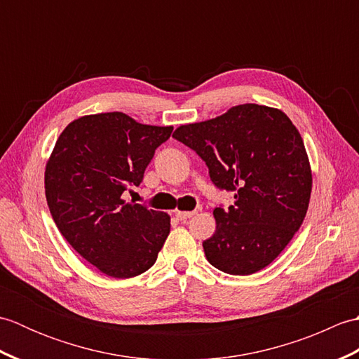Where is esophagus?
Segmentation results:
<instances>
[{
  "label": "esophagus",
  "mask_w": 359,
  "mask_h": 359,
  "mask_svg": "<svg viewBox=\"0 0 359 359\" xmlns=\"http://www.w3.org/2000/svg\"><path fill=\"white\" fill-rule=\"evenodd\" d=\"M197 212V210L194 211H175V217H177L179 220H187L189 217H193Z\"/></svg>",
  "instance_id": "esophagus-1"
}]
</instances>
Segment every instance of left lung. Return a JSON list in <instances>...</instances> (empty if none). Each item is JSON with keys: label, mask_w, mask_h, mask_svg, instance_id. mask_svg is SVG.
I'll return each mask as SVG.
<instances>
[{"label": "left lung", "mask_w": 359, "mask_h": 359, "mask_svg": "<svg viewBox=\"0 0 359 359\" xmlns=\"http://www.w3.org/2000/svg\"><path fill=\"white\" fill-rule=\"evenodd\" d=\"M172 137L196 151L234 205L216 207V231L203 242L217 270L248 276L276 259L307 215L311 170L302 137L284 112L247 103Z\"/></svg>", "instance_id": "left-lung-1"}]
</instances>
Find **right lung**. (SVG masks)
Returning <instances> with one entry per match:
<instances>
[{"label": "right lung", "instance_id": "add662e5", "mask_svg": "<svg viewBox=\"0 0 359 359\" xmlns=\"http://www.w3.org/2000/svg\"><path fill=\"white\" fill-rule=\"evenodd\" d=\"M172 126L137 123L123 112L85 116L65 128L44 172L46 201L77 253L112 278L151 269L170 234V216L121 199L139 187Z\"/></svg>", "mask_w": 359, "mask_h": 359}]
</instances>
